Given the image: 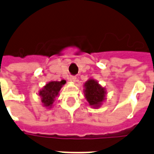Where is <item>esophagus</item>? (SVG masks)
Wrapping results in <instances>:
<instances>
[{"label": "esophagus", "instance_id": "34e87169", "mask_svg": "<svg viewBox=\"0 0 154 154\" xmlns=\"http://www.w3.org/2000/svg\"><path fill=\"white\" fill-rule=\"evenodd\" d=\"M76 79H77V77H75V76H72V77H70V78H69V80L72 82H74L76 81Z\"/></svg>", "mask_w": 154, "mask_h": 154}]
</instances>
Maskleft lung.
<instances>
[{
  "label": "left lung",
  "instance_id": "8db88e82",
  "mask_svg": "<svg viewBox=\"0 0 154 154\" xmlns=\"http://www.w3.org/2000/svg\"><path fill=\"white\" fill-rule=\"evenodd\" d=\"M84 94L86 100L94 108H98L105 100L106 90L97 81L89 79L84 85Z\"/></svg>",
  "mask_w": 154,
  "mask_h": 154
}]
</instances>
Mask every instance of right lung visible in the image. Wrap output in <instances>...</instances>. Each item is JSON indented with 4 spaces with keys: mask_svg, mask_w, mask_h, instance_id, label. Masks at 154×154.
Returning a JSON list of instances; mask_svg holds the SVG:
<instances>
[{
    "mask_svg": "<svg viewBox=\"0 0 154 154\" xmlns=\"http://www.w3.org/2000/svg\"><path fill=\"white\" fill-rule=\"evenodd\" d=\"M65 83V80H62L60 82H50L39 91L38 95L41 97V102L43 106L51 108L55 98L58 96L60 90Z\"/></svg>",
    "mask_w": 154,
    "mask_h": 154,
    "instance_id": "1",
    "label": "right lung"
}]
</instances>
